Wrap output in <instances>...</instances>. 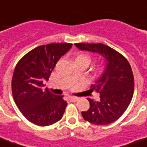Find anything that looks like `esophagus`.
Listing matches in <instances>:
<instances>
[{
  "mask_svg": "<svg viewBox=\"0 0 147 147\" xmlns=\"http://www.w3.org/2000/svg\"><path fill=\"white\" fill-rule=\"evenodd\" d=\"M68 99H69V102H77V101L78 100V98L77 97H72V96H69V97L68 98Z\"/></svg>",
  "mask_w": 147,
  "mask_h": 147,
  "instance_id": "esophagus-1",
  "label": "esophagus"
}]
</instances>
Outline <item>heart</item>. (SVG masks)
<instances>
[{"label":"heart","mask_w":147,"mask_h":147,"mask_svg":"<svg viewBox=\"0 0 147 147\" xmlns=\"http://www.w3.org/2000/svg\"><path fill=\"white\" fill-rule=\"evenodd\" d=\"M76 59H80V60H83L85 61H86L87 63L90 64L91 61V58L90 57L86 55V54H80L77 57Z\"/></svg>","instance_id":"1"}]
</instances>
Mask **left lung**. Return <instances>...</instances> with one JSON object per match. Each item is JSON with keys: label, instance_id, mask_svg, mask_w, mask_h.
<instances>
[{"label": "left lung", "instance_id": "left-lung-1", "mask_svg": "<svg viewBox=\"0 0 147 147\" xmlns=\"http://www.w3.org/2000/svg\"><path fill=\"white\" fill-rule=\"evenodd\" d=\"M81 50L98 53L106 59V65L102 76L90 90L100 94V100L90 102V109L82 112L86 121L92 124L104 126L115 122L129 106L133 97L134 82L130 65L124 56L102 43H77Z\"/></svg>", "mask_w": 147, "mask_h": 147}]
</instances>
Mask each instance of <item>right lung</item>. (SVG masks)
Segmentation results:
<instances>
[{"label": "right lung", "instance_id": "obj_1", "mask_svg": "<svg viewBox=\"0 0 147 147\" xmlns=\"http://www.w3.org/2000/svg\"><path fill=\"white\" fill-rule=\"evenodd\" d=\"M73 44L52 43L33 49L17 64L12 78V92L21 114L35 125L50 126L61 119L67 102L52 94L45 82L57 62Z\"/></svg>", "mask_w": 147, "mask_h": 147}]
</instances>
